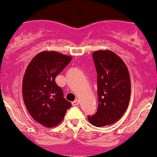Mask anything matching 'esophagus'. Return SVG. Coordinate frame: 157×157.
Wrapping results in <instances>:
<instances>
[{
  "label": "esophagus",
  "instance_id": "1",
  "mask_svg": "<svg viewBox=\"0 0 157 157\" xmlns=\"http://www.w3.org/2000/svg\"><path fill=\"white\" fill-rule=\"evenodd\" d=\"M79 104V100L78 99H76V100H75L74 102H72V105L73 106H77Z\"/></svg>",
  "mask_w": 157,
  "mask_h": 157
}]
</instances>
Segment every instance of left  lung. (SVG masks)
<instances>
[{
    "mask_svg": "<svg viewBox=\"0 0 157 157\" xmlns=\"http://www.w3.org/2000/svg\"><path fill=\"white\" fill-rule=\"evenodd\" d=\"M92 58L98 73V108L87 118L92 125L102 127L118 121L126 111L131 94L130 76L125 63L114 52L98 50Z\"/></svg>",
    "mask_w": 157,
    "mask_h": 157,
    "instance_id": "left-lung-1",
    "label": "left lung"
}]
</instances>
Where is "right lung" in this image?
Listing matches in <instances>:
<instances>
[{
	"label": "right lung",
	"instance_id": "obj_1",
	"mask_svg": "<svg viewBox=\"0 0 157 157\" xmlns=\"http://www.w3.org/2000/svg\"><path fill=\"white\" fill-rule=\"evenodd\" d=\"M72 57L56 51H43L34 56L22 79V98L32 118L47 128L63 120L71 103L64 98L55 79Z\"/></svg>",
	"mask_w": 157,
	"mask_h": 157
}]
</instances>
